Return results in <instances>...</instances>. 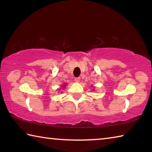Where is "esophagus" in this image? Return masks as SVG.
I'll use <instances>...</instances> for the list:
<instances>
[{
  "instance_id": "esophagus-1",
  "label": "esophagus",
  "mask_w": 152,
  "mask_h": 152,
  "mask_svg": "<svg viewBox=\"0 0 152 152\" xmlns=\"http://www.w3.org/2000/svg\"><path fill=\"white\" fill-rule=\"evenodd\" d=\"M75 81L76 82H79L80 81V77H78V78H75Z\"/></svg>"
}]
</instances>
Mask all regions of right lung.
<instances>
[{
  "instance_id": "obj_1",
  "label": "right lung",
  "mask_w": 152,
  "mask_h": 152,
  "mask_svg": "<svg viewBox=\"0 0 152 152\" xmlns=\"http://www.w3.org/2000/svg\"><path fill=\"white\" fill-rule=\"evenodd\" d=\"M65 86H66V84H64V86H63V87H64L63 88H64V87H65Z\"/></svg>"
}]
</instances>
